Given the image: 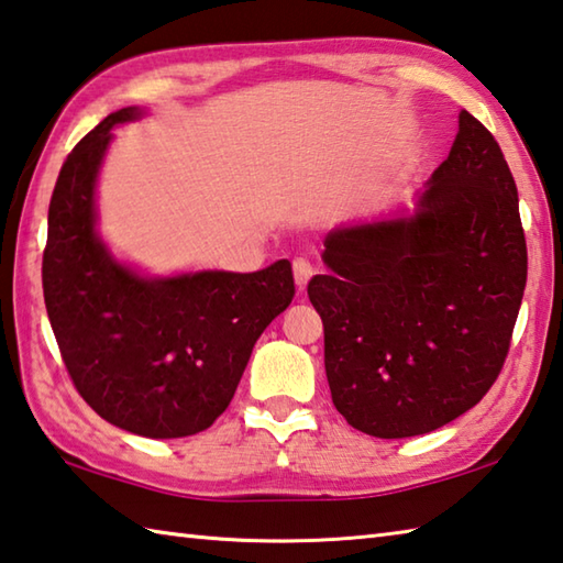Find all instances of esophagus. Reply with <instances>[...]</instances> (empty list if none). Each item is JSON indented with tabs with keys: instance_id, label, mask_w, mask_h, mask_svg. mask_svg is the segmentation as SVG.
<instances>
[{
	"instance_id": "obj_1",
	"label": "esophagus",
	"mask_w": 563,
	"mask_h": 563,
	"mask_svg": "<svg viewBox=\"0 0 563 563\" xmlns=\"http://www.w3.org/2000/svg\"><path fill=\"white\" fill-rule=\"evenodd\" d=\"M313 277V264L309 260L303 257H296L294 260V279H296V286L303 291L306 284H309V279Z\"/></svg>"
}]
</instances>
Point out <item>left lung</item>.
<instances>
[{
    "label": "left lung",
    "instance_id": "obj_1",
    "mask_svg": "<svg viewBox=\"0 0 563 563\" xmlns=\"http://www.w3.org/2000/svg\"><path fill=\"white\" fill-rule=\"evenodd\" d=\"M309 282L325 377L350 427L377 439L441 429L500 375L527 284L517 186L500 144L461 110L413 216L328 232Z\"/></svg>",
    "mask_w": 563,
    "mask_h": 563
}]
</instances>
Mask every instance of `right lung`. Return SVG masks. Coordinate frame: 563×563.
I'll return each instance as SVG.
<instances>
[{
  "label": "right lung",
  "instance_id": "obj_1",
  "mask_svg": "<svg viewBox=\"0 0 563 563\" xmlns=\"http://www.w3.org/2000/svg\"><path fill=\"white\" fill-rule=\"evenodd\" d=\"M122 108L63 164L48 206L44 299L63 363L80 397L136 437L206 431L245 373L257 338L294 299L289 260L267 269L144 277L100 240L95 188Z\"/></svg>",
  "mask_w": 563,
  "mask_h": 563
}]
</instances>
